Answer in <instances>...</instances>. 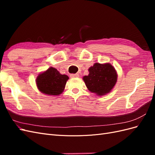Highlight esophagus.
I'll use <instances>...</instances> for the list:
<instances>
[{
    "instance_id": "1",
    "label": "esophagus",
    "mask_w": 155,
    "mask_h": 155,
    "mask_svg": "<svg viewBox=\"0 0 155 155\" xmlns=\"http://www.w3.org/2000/svg\"><path fill=\"white\" fill-rule=\"evenodd\" d=\"M70 76L72 78H78L79 77V74H71L70 75Z\"/></svg>"
}]
</instances>
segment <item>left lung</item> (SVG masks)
<instances>
[{"mask_svg": "<svg viewBox=\"0 0 155 155\" xmlns=\"http://www.w3.org/2000/svg\"><path fill=\"white\" fill-rule=\"evenodd\" d=\"M88 71V76H84L83 79L89 91L101 96L109 93L114 87L118 75L110 63H96Z\"/></svg>", "mask_w": 155, "mask_h": 155, "instance_id": "1", "label": "left lung"}]
</instances>
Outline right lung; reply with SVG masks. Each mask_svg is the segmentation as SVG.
Returning a JSON list of instances; mask_svg holds the SVG:
<instances>
[{"instance_id": "add662e5", "label": "right lung", "mask_w": 155, "mask_h": 155, "mask_svg": "<svg viewBox=\"0 0 155 155\" xmlns=\"http://www.w3.org/2000/svg\"><path fill=\"white\" fill-rule=\"evenodd\" d=\"M68 78L67 75L61 74L57 69L50 67L38 75L36 84L39 90L45 94L58 96L63 92Z\"/></svg>"}]
</instances>
